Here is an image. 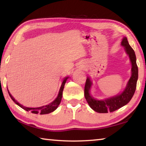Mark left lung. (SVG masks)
<instances>
[{
    "label": "left lung",
    "instance_id": "1",
    "mask_svg": "<svg viewBox=\"0 0 146 146\" xmlns=\"http://www.w3.org/2000/svg\"><path fill=\"white\" fill-rule=\"evenodd\" d=\"M121 45L124 47L125 51L129 55L131 62V76L127 84V86L122 93L118 94L114 97H110L105 100L95 99L90 95V90L92 85V82L90 77L86 79L84 88V96L89 106L95 111L100 113H106L113 112L118 110L123 106L126 105L131 99L135 92L138 80V66L136 62V55L135 51L128 43L126 37H123Z\"/></svg>",
    "mask_w": 146,
    "mask_h": 146
}]
</instances>
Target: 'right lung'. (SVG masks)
Masks as SVG:
<instances>
[{
	"label": "right lung",
	"instance_id": "add662e5",
	"mask_svg": "<svg viewBox=\"0 0 146 146\" xmlns=\"http://www.w3.org/2000/svg\"><path fill=\"white\" fill-rule=\"evenodd\" d=\"M69 78V76H65L63 79V82L62 83L61 87L60 88V90H59V92L58 94L57 97H56L55 100H54L52 102H51L49 104L46 105V106H41V107L39 108H27L24 106L23 105H21V104H19L17 101L15 99V98L13 97V96L11 95V93L9 92V91L8 90V93L9 96L12 100H13V102L16 104L20 106L21 108H23V110L27 111H31L32 113H35V114H40V115H44V114H48V113H50L51 112H53L55 111L56 108H58V106L60 104V103L61 102L62 100V92H63V90L64 88V85H65L66 80H68V78Z\"/></svg>",
	"mask_w": 146,
	"mask_h": 146
}]
</instances>
